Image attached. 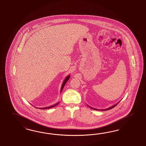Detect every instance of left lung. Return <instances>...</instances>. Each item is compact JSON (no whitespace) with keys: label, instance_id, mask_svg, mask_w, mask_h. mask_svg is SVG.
<instances>
[{"label":"left lung","instance_id":"1","mask_svg":"<svg viewBox=\"0 0 146 146\" xmlns=\"http://www.w3.org/2000/svg\"><path fill=\"white\" fill-rule=\"evenodd\" d=\"M120 101L118 102L117 103H116V104H115V105H113V106H110V107H109V108H107V109H95V108H93L92 107H90V106H88L90 108H91V109H92L93 110H98V111H106V110H110L111 109H112V108H113L114 107L116 106L119 103Z\"/></svg>","mask_w":146,"mask_h":146}]
</instances>
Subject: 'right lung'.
<instances>
[{"instance_id": "1", "label": "right lung", "mask_w": 146, "mask_h": 146, "mask_svg": "<svg viewBox=\"0 0 146 146\" xmlns=\"http://www.w3.org/2000/svg\"><path fill=\"white\" fill-rule=\"evenodd\" d=\"M70 78V75H67L66 77V78L64 80V81H63V82H62V87H61V89H60V93H62V89L64 88V87L65 84H66V83L67 82V81L69 80ZM59 103V102H58L56 104H54V105H52V106H49V107H46V108H40L39 109H50V108H52L54 107L55 106H57V105H58Z\"/></svg>"}]
</instances>
